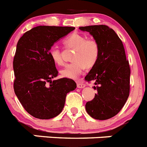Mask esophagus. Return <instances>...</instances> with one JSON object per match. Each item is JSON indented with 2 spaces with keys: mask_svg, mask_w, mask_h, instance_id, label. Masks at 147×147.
Segmentation results:
<instances>
[{
  "mask_svg": "<svg viewBox=\"0 0 147 147\" xmlns=\"http://www.w3.org/2000/svg\"><path fill=\"white\" fill-rule=\"evenodd\" d=\"M77 88H83L85 87V84L83 82H77Z\"/></svg>",
  "mask_w": 147,
  "mask_h": 147,
  "instance_id": "obj_1",
  "label": "esophagus"
}]
</instances>
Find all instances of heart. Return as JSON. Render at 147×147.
Returning a JSON list of instances; mask_svg holds the SVG:
<instances>
[{"label": "heart", "mask_w": 147, "mask_h": 147, "mask_svg": "<svg viewBox=\"0 0 147 147\" xmlns=\"http://www.w3.org/2000/svg\"><path fill=\"white\" fill-rule=\"evenodd\" d=\"M66 49H74L73 62L67 65L61 71L64 77L76 79L85 70V67L91 68L96 64L99 57L100 48L98 42L93 38H86L80 34H72L63 41ZM53 62L58 65L64 64L62 51L57 46H53L49 51Z\"/></svg>", "instance_id": "heart-1"}]
</instances>
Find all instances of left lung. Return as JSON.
Masks as SVG:
<instances>
[{
  "label": "left lung",
  "instance_id": "left-lung-1",
  "mask_svg": "<svg viewBox=\"0 0 147 147\" xmlns=\"http://www.w3.org/2000/svg\"><path fill=\"white\" fill-rule=\"evenodd\" d=\"M89 32L99 45L100 54L95 65L85 77L93 82L98 93L88 102L85 109L92 118L106 120L117 115L129 95L130 68L122 41L114 30L105 25L80 27Z\"/></svg>",
  "mask_w": 147,
  "mask_h": 147
}]
</instances>
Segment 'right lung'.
Instances as JSON below:
<instances>
[{"label": "right lung", "instance_id": "add662e5", "mask_svg": "<svg viewBox=\"0 0 147 147\" xmlns=\"http://www.w3.org/2000/svg\"><path fill=\"white\" fill-rule=\"evenodd\" d=\"M74 27L39 26L23 34L13 60L14 90L23 108L34 118L50 119L62 112L67 93L76 88L71 79L58 76L51 48Z\"/></svg>", "mask_w": 147, "mask_h": 147}]
</instances>
